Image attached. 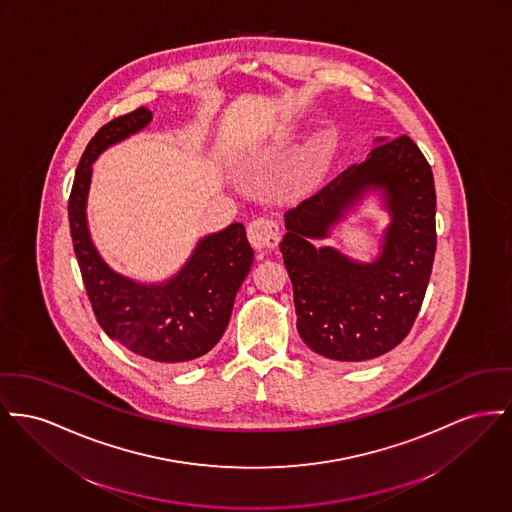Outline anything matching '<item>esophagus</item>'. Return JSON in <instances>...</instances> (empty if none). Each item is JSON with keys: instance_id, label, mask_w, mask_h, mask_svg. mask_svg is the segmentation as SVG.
I'll list each match as a JSON object with an SVG mask.
<instances>
[{"instance_id": "34e87169", "label": "esophagus", "mask_w": 512, "mask_h": 512, "mask_svg": "<svg viewBox=\"0 0 512 512\" xmlns=\"http://www.w3.org/2000/svg\"><path fill=\"white\" fill-rule=\"evenodd\" d=\"M247 238L255 249H274L280 241V228L271 218H255L247 226Z\"/></svg>"}]
</instances>
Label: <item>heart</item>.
I'll list each match as a JSON object with an SVG mask.
<instances>
[{
  "instance_id": "obj_1",
  "label": "heart",
  "mask_w": 512,
  "mask_h": 512,
  "mask_svg": "<svg viewBox=\"0 0 512 512\" xmlns=\"http://www.w3.org/2000/svg\"><path fill=\"white\" fill-rule=\"evenodd\" d=\"M317 168H319V149L315 147V149H311V152H309V158H307V164H305V176L313 178Z\"/></svg>"
}]
</instances>
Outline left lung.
Listing matches in <instances>:
<instances>
[{"mask_svg": "<svg viewBox=\"0 0 512 512\" xmlns=\"http://www.w3.org/2000/svg\"><path fill=\"white\" fill-rule=\"evenodd\" d=\"M371 188L384 193L392 214L378 259L358 264L331 248H315L312 240L328 237ZM435 207L431 166L418 145L400 135L284 214L288 232L280 253L294 286L298 332L315 354L373 360L406 338L433 269Z\"/></svg>", "mask_w": 512, "mask_h": 512, "instance_id": "obj_1", "label": "left lung"}]
</instances>
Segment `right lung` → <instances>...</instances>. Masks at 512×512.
Wrapping results in <instances>:
<instances>
[{"label":"right lung","instance_id":"add662e5","mask_svg":"<svg viewBox=\"0 0 512 512\" xmlns=\"http://www.w3.org/2000/svg\"><path fill=\"white\" fill-rule=\"evenodd\" d=\"M151 110L137 108L102 125L81 156L69 195V226L77 263L104 332L133 354L162 365H183L211 352L230 323L253 249L240 222L197 243L176 276L141 284L112 271L98 255L87 226L92 162L100 152L151 123Z\"/></svg>","mask_w":512,"mask_h":512}]
</instances>
